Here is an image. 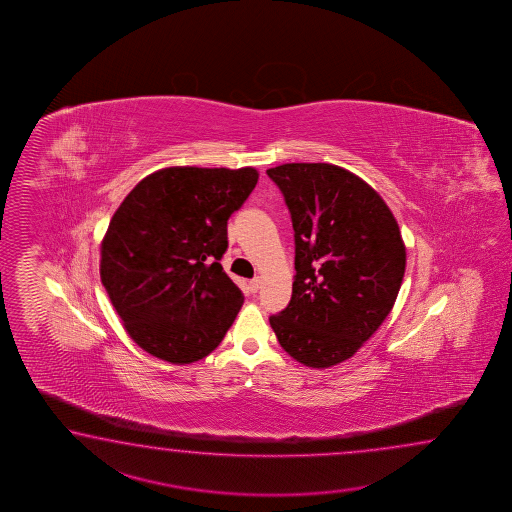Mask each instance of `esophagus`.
I'll list each match as a JSON object with an SVG mask.
<instances>
[{
  "instance_id": "34e87169",
  "label": "esophagus",
  "mask_w": 512,
  "mask_h": 512,
  "mask_svg": "<svg viewBox=\"0 0 512 512\" xmlns=\"http://www.w3.org/2000/svg\"><path fill=\"white\" fill-rule=\"evenodd\" d=\"M261 280L260 276H256V278H252L251 282H249V287H251L252 293H256L258 289H260Z\"/></svg>"
}]
</instances>
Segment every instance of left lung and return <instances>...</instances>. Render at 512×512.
<instances>
[{
  "label": "left lung",
  "instance_id": "8db88e82",
  "mask_svg": "<svg viewBox=\"0 0 512 512\" xmlns=\"http://www.w3.org/2000/svg\"><path fill=\"white\" fill-rule=\"evenodd\" d=\"M291 212L293 296L269 318L276 338L309 368L344 362L390 315L406 247L392 210L348 170L327 163L269 168Z\"/></svg>",
  "mask_w": 512,
  "mask_h": 512
}]
</instances>
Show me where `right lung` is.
<instances>
[{
	"label": "right lung",
	"mask_w": 512,
	"mask_h": 512,
	"mask_svg": "<svg viewBox=\"0 0 512 512\" xmlns=\"http://www.w3.org/2000/svg\"><path fill=\"white\" fill-rule=\"evenodd\" d=\"M256 183L251 166H172L144 177L113 214L100 280L128 335L153 357H207L240 313L243 293L219 260L227 221Z\"/></svg>",
	"instance_id": "right-lung-1"
}]
</instances>
